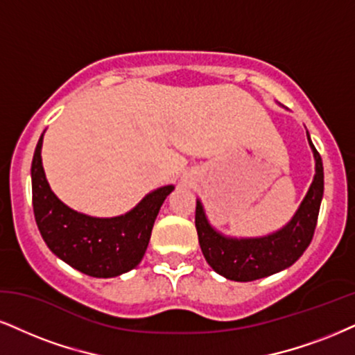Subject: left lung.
Wrapping results in <instances>:
<instances>
[{"mask_svg":"<svg viewBox=\"0 0 355 355\" xmlns=\"http://www.w3.org/2000/svg\"><path fill=\"white\" fill-rule=\"evenodd\" d=\"M314 156V178L295 216L282 229L261 237H232L217 230L205 216L204 205L196 204V229L202 255L216 273L232 282H253L286 270L311 243L324 194L322 159L306 131Z\"/></svg>","mask_w":355,"mask_h":355,"instance_id":"1","label":"left lung"}]
</instances>
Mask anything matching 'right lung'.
Returning <instances> with one entry per match:
<instances>
[{
	"instance_id": "obj_1",
	"label": "right lung",
	"mask_w": 355,
	"mask_h": 355,
	"mask_svg": "<svg viewBox=\"0 0 355 355\" xmlns=\"http://www.w3.org/2000/svg\"><path fill=\"white\" fill-rule=\"evenodd\" d=\"M42 139L44 133L34 151L31 181L34 217L49 250L94 278L120 277L133 270L144 257L157 212L174 186L151 191L121 216H87L65 205L52 192L42 166Z\"/></svg>"
}]
</instances>
